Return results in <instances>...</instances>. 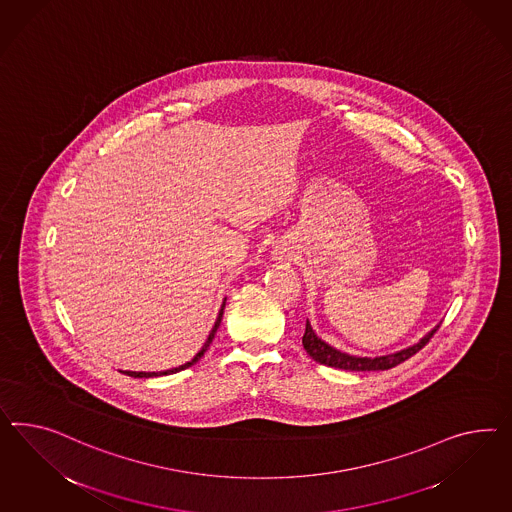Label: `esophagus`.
Masks as SVG:
<instances>
[{"label": "esophagus", "instance_id": "1", "mask_svg": "<svg viewBox=\"0 0 512 512\" xmlns=\"http://www.w3.org/2000/svg\"><path fill=\"white\" fill-rule=\"evenodd\" d=\"M276 259H283V253H276Z\"/></svg>", "mask_w": 512, "mask_h": 512}]
</instances>
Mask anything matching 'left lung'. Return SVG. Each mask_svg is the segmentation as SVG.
Instances as JSON below:
<instances>
[{"label":"left lung","instance_id":"left-lung-1","mask_svg":"<svg viewBox=\"0 0 512 512\" xmlns=\"http://www.w3.org/2000/svg\"><path fill=\"white\" fill-rule=\"evenodd\" d=\"M440 324L427 333L419 343H415L414 346H408L404 350H399L395 354H387V356H378V358H360V356H350L346 352H341L337 348L324 343L317 333L313 332L309 320L305 322V333L302 337V345H304L307 354L313 358V360L322 363V365H328V367H335V369H345V371H387L395 365H399L402 361L412 358L414 354H417L423 346L429 343L432 339V335L438 332Z\"/></svg>","mask_w":512,"mask_h":512}]
</instances>
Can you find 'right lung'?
I'll list each match as a JSON object with an SVG mask.
<instances>
[{"label": "right lung", "mask_w": 512, "mask_h": 512, "mask_svg": "<svg viewBox=\"0 0 512 512\" xmlns=\"http://www.w3.org/2000/svg\"><path fill=\"white\" fill-rule=\"evenodd\" d=\"M223 307H225V300H223V304H221L220 313H218V318H216V322H214V328L210 330L208 333L207 341H205V345L203 348L197 352L194 356V360L186 361L184 365H179V367H175V369H167V371H160V373H136V371H121V373L128 374V376H134V378H152V376H166V374H175L179 373V371H184V369H188V367H192L194 363L201 360L203 358V354L207 352L208 346L212 343V339H214V335L218 332V328H220L221 317H223Z\"/></svg>", "instance_id": "add662e5"}]
</instances>
